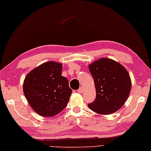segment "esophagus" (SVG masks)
<instances>
[{
	"mask_svg": "<svg viewBox=\"0 0 151 151\" xmlns=\"http://www.w3.org/2000/svg\"><path fill=\"white\" fill-rule=\"evenodd\" d=\"M84 91V89L83 87H81L78 89V93H83V91Z\"/></svg>",
	"mask_w": 151,
	"mask_h": 151,
	"instance_id": "1",
	"label": "esophagus"
}]
</instances>
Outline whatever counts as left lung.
I'll list each match as a JSON object with an SVG mask.
<instances>
[{
  "instance_id": "1",
  "label": "left lung",
  "mask_w": 151,
  "mask_h": 151,
  "mask_svg": "<svg viewBox=\"0 0 151 151\" xmlns=\"http://www.w3.org/2000/svg\"><path fill=\"white\" fill-rule=\"evenodd\" d=\"M94 79L95 100L88 107L96 113L109 115L124 105L132 87L129 73L124 66L106 58L95 61L89 65Z\"/></svg>"
}]
</instances>
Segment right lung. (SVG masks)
Instances as JSON below:
<instances>
[{
  "mask_svg": "<svg viewBox=\"0 0 151 151\" xmlns=\"http://www.w3.org/2000/svg\"><path fill=\"white\" fill-rule=\"evenodd\" d=\"M62 64L47 62L32 69L25 76L23 93L34 111L43 117L59 114L68 103L72 89L62 76Z\"/></svg>",
  "mask_w": 151,
  "mask_h": 151,
  "instance_id": "right-lung-1",
  "label": "right lung"
}]
</instances>
